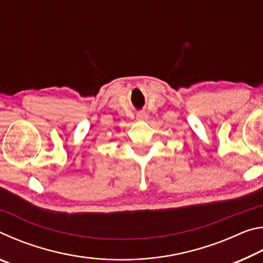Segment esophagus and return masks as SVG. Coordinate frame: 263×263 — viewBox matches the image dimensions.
Masks as SVG:
<instances>
[{"mask_svg":"<svg viewBox=\"0 0 263 263\" xmlns=\"http://www.w3.org/2000/svg\"><path fill=\"white\" fill-rule=\"evenodd\" d=\"M147 112L145 110H140L137 112V119L138 121H146L147 119Z\"/></svg>","mask_w":263,"mask_h":263,"instance_id":"34e87169","label":"esophagus"}]
</instances>
